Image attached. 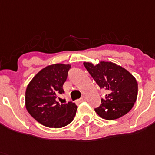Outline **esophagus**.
<instances>
[{"instance_id": "1", "label": "esophagus", "mask_w": 155, "mask_h": 155, "mask_svg": "<svg viewBox=\"0 0 155 155\" xmlns=\"http://www.w3.org/2000/svg\"><path fill=\"white\" fill-rule=\"evenodd\" d=\"M85 100H86V97H85V96H84V97H82L79 100V102H84V101H85Z\"/></svg>"}]
</instances>
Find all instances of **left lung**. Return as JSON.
Instances as JSON below:
<instances>
[{
	"label": "left lung",
	"instance_id": "8db88e82",
	"mask_svg": "<svg viewBox=\"0 0 155 155\" xmlns=\"http://www.w3.org/2000/svg\"><path fill=\"white\" fill-rule=\"evenodd\" d=\"M84 64L100 88L108 91L99 107L94 109L97 115L113 120L128 114L137 99L136 78L124 68L113 62L102 61L97 64L84 62Z\"/></svg>",
	"mask_w": 155,
	"mask_h": 155
}]
</instances>
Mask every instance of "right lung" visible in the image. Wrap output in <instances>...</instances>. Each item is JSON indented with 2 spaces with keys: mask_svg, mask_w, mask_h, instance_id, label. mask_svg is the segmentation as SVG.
<instances>
[{
  "mask_svg": "<svg viewBox=\"0 0 155 155\" xmlns=\"http://www.w3.org/2000/svg\"><path fill=\"white\" fill-rule=\"evenodd\" d=\"M70 64H53L40 70L27 87L25 106L27 112L38 123L49 128H60L70 124L75 117V103L60 104L58 94L64 93Z\"/></svg>",
  "mask_w": 155,
  "mask_h": 155,
  "instance_id": "1",
  "label": "right lung"
}]
</instances>
